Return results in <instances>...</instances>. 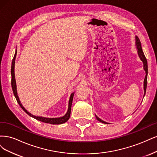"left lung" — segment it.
<instances>
[{
    "instance_id": "obj_1",
    "label": "left lung",
    "mask_w": 157,
    "mask_h": 157,
    "mask_svg": "<svg viewBox=\"0 0 157 157\" xmlns=\"http://www.w3.org/2000/svg\"><path fill=\"white\" fill-rule=\"evenodd\" d=\"M136 42H135V44H136V49H137V52H138V56L140 59V60L142 61L143 64H144V69L145 71V79H144V96L145 94V92H146V89H147V74H148V67H147V59L145 57L144 55V53L142 51V48H141V42H140V39L138 38V36H136ZM96 116V118H97V119L100 121V122L102 123H105V124H108V123L105 122V121H102V119H100L99 117H98L97 115H95Z\"/></svg>"
}]
</instances>
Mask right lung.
<instances>
[{"label": "right lung", "instance_id": "right-lung-1", "mask_svg": "<svg viewBox=\"0 0 157 157\" xmlns=\"http://www.w3.org/2000/svg\"><path fill=\"white\" fill-rule=\"evenodd\" d=\"M16 55H17V49L16 50V53H15L13 59L12 60V67H11V75H12V87L13 90V93L15 96V97L16 98V100L19 105L21 106V108L23 109L24 112L25 113H27L29 116L31 117L36 119V120H38L41 122H44L45 123H49V124H60L67 122V121L69 119L70 116V112H71V107H72V100H73V97L74 95V92L72 93L70 95V99H69V102H68V108L67 110V112L66 113V114L63 116V117H55V118H49V117H41V116H36L31 114V113H29L28 111L25 109L22 104L21 103V101L19 100V98L18 97L17 94V85H16V78H15V73H14V68H15V63H16Z\"/></svg>", "mask_w": 157, "mask_h": 157}]
</instances>
